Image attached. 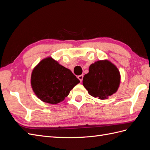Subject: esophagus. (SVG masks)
<instances>
[{"instance_id": "obj_1", "label": "esophagus", "mask_w": 150, "mask_h": 150, "mask_svg": "<svg viewBox=\"0 0 150 150\" xmlns=\"http://www.w3.org/2000/svg\"><path fill=\"white\" fill-rule=\"evenodd\" d=\"M78 78L79 79V81H81V82H82L83 79V75H79V76H78Z\"/></svg>"}]
</instances>
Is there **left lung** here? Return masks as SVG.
I'll use <instances>...</instances> for the list:
<instances>
[{
	"label": "left lung",
	"mask_w": 150,
	"mask_h": 150,
	"mask_svg": "<svg viewBox=\"0 0 150 150\" xmlns=\"http://www.w3.org/2000/svg\"><path fill=\"white\" fill-rule=\"evenodd\" d=\"M120 81L118 69L106 59L98 61L90 65L89 72L83 78V84L91 96L105 99L116 93Z\"/></svg>",
	"instance_id": "1"
}]
</instances>
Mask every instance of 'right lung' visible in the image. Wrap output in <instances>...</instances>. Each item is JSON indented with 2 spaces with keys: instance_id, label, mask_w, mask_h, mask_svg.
Here are the masks:
<instances>
[{
  "instance_id": "right-lung-1",
  "label": "right lung",
  "mask_w": 150,
  "mask_h": 150,
  "mask_svg": "<svg viewBox=\"0 0 150 150\" xmlns=\"http://www.w3.org/2000/svg\"><path fill=\"white\" fill-rule=\"evenodd\" d=\"M79 83L71 70L51 57L40 61L33 69L30 78L31 87L36 96L52 104L62 102Z\"/></svg>"
}]
</instances>
